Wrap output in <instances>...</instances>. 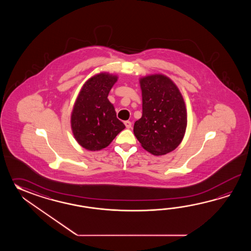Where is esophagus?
<instances>
[{
    "mask_svg": "<svg viewBox=\"0 0 251 251\" xmlns=\"http://www.w3.org/2000/svg\"><path fill=\"white\" fill-rule=\"evenodd\" d=\"M124 124H125L126 127L128 128V129H129V128L132 127V123H131L130 121H125V122H124Z\"/></svg>",
    "mask_w": 251,
    "mask_h": 251,
    "instance_id": "34e87169",
    "label": "esophagus"
}]
</instances>
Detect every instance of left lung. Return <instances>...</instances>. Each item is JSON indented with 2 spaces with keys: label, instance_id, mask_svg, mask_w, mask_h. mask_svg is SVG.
Listing matches in <instances>:
<instances>
[{
  "label": "left lung",
  "instance_id": "1",
  "mask_svg": "<svg viewBox=\"0 0 251 251\" xmlns=\"http://www.w3.org/2000/svg\"><path fill=\"white\" fill-rule=\"evenodd\" d=\"M143 115L133 126L142 147L155 156L167 154L181 144L186 133L187 112L181 92L162 74L141 77Z\"/></svg>",
  "mask_w": 251,
  "mask_h": 251
}]
</instances>
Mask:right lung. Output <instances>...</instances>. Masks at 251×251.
<instances>
[{
	"instance_id": "obj_1",
	"label": "right lung",
	"mask_w": 251,
	"mask_h": 251,
	"mask_svg": "<svg viewBox=\"0 0 251 251\" xmlns=\"http://www.w3.org/2000/svg\"><path fill=\"white\" fill-rule=\"evenodd\" d=\"M118 76L101 72L86 80L71 114V128L77 143L89 151H100L111 144L126 126L107 96Z\"/></svg>"
}]
</instances>
